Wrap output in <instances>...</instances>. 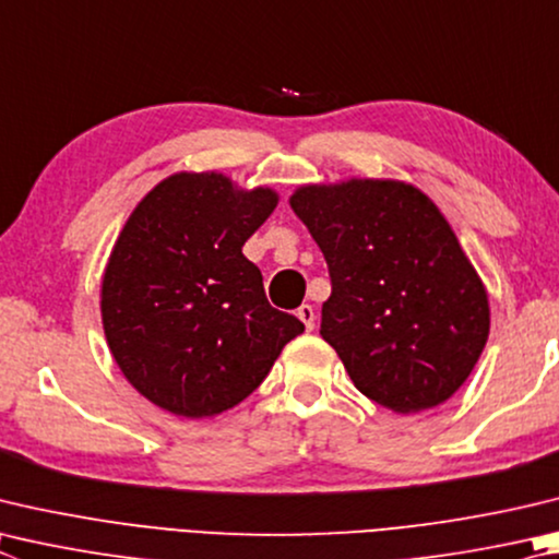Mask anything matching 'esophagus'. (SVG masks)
I'll use <instances>...</instances> for the list:
<instances>
[{"mask_svg": "<svg viewBox=\"0 0 559 559\" xmlns=\"http://www.w3.org/2000/svg\"><path fill=\"white\" fill-rule=\"evenodd\" d=\"M298 318L306 324V330L310 332L314 328V308L312 306H300L298 308Z\"/></svg>", "mask_w": 559, "mask_h": 559, "instance_id": "obj_1", "label": "esophagus"}]
</instances>
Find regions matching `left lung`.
<instances>
[{
  "mask_svg": "<svg viewBox=\"0 0 559 559\" xmlns=\"http://www.w3.org/2000/svg\"><path fill=\"white\" fill-rule=\"evenodd\" d=\"M290 207L328 261L320 334L354 385L395 413L450 399L489 337V300L448 219L395 180L306 186Z\"/></svg>",
  "mask_w": 559,
  "mask_h": 559,
  "instance_id": "left-lung-1",
  "label": "left lung"
}]
</instances>
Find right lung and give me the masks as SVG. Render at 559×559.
<instances>
[{
    "mask_svg": "<svg viewBox=\"0 0 559 559\" xmlns=\"http://www.w3.org/2000/svg\"><path fill=\"white\" fill-rule=\"evenodd\" d=\"M276 192L219 174H176L131 212L103 278L111 357L134 389L180 418L235 408L306 330L271 308L241 253Z\"/></svg>",
    "mask_w": 559,
    "mask_h": 559,
    "instance_id": "1",
    "label": "right lung"
}]
</instances>
